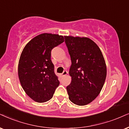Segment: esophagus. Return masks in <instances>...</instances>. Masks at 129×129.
<instances>
[{
	"label": "esophagus",
	"mask_w": 129,
	"mask_h": 129,
	"mask_svg": "<svg viewBox=\"0 0 129 129\" xmlns=\"http://www.w3.org/2000/svg\"><path fill=\"white\" fill-rule=\"evenodd\" d=\"M68 74V72L66 71V70H65V71H63V72L62 73V76H66L67 74Z\"/></svg>",
	"instance_id": "1"
}]
</instances>
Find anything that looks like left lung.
Masks as SVG:
<instances>
[{
    "instance_id": "obj_1",
    "label": "left lung",
    "mask_w": 129,
    "mask_h": 129,
    "mask_svg": "<svg viewBox=\"0 0 129 129\" xmlns=\"http://www.w3.org/2000/svg\"><path fill=\"white\" fill-rule=\"evenodd\" d=\"M64 37L71 60V82L67 87L69 99L76 105H86L103 87L107 76L105 59L98 46L89 38Z\"/></svg>"
}]
</instances>
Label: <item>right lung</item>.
<instances>
[{
	"instance_id": "add662e5",
	"label": "right lung",
	"mask_w": 129,
	"mask_h": 129,
	"mask_svg": "<svg viewBox=\"0 0 129 129\" xmlns=\"http://www.w3.org/2000/svg\"><path fill=\"white\" fill-rule=\"evenodd\" d=\"M63 42L62 36L43 33L31 39L21 53L18 68L19 81L26 94L36 102L50 100L59 86L50 56L52 49Z\"/></svg>"
}]
</instances>
